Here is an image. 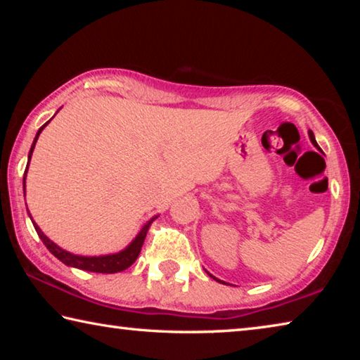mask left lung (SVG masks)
<instances>
[{"mask_svg":"<svg viewBox=\"0 0 360 360\" xmlns=\"http://www.w3.org/2000/svg\"><path fill=\"white\" fill-rule=\"evenodd\" d=\"M308 136H309V139H311V143H313V146H314V148H318L319 149V146H318V143H316V138H314V133L311 131V130H309L308 131ZM212 276V275H211ZM212 278H214V276H212ZM216 279V281L217 283H224V281H221V279H217V278H214Z\"/></svg>","mask_w":360,"mask_h":360,"instance_id":"1","label":"left lung"}]
</instances>
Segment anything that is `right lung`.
<instances>
[{
    "label": "right lung",
    "instance_id": "add662e5",
    "mask_svg": "<svg viewBox=\"0 0 360 360\" xmlns=\"http://www.w3.org/2000/svg\"><path fill=\"white\" fill-rule=\"evenodd\" d=\"M49 122H51V120H47L46 124L38 130V133H36L34 141L32 144V149H30V152H28V165H30V158H32V155H33L36 141H38L41 131L44 130V127L49 124ZM28 165H27V169H25V178H27ZM25 178H23V192H25ZM28 216H30V219H32V222L34 225V230L38 231L41 241L44 243L49 251L56 255V257L60 262H63V264L68 265V266H75V268H79V270L94 271V273H119V271L127 270V268H129L133 264V262L138 259L139 251H141V246H143L144 238H146V233H148L149 225L152 222V219H150L148 224H144L143 229L139 230V233L135 236V240H133L125 249H122V251L115 252V254L94 255V257H87V255H77V254H71L68 251H65V249H62L58 245H56V243L49 240L47 236L42 233V230L38 227V224L33 221V217H32V214H30V211H28Z\"/></svg>",
    "mask_w": 360,
    "mask_h": 360
}]
</instances>
